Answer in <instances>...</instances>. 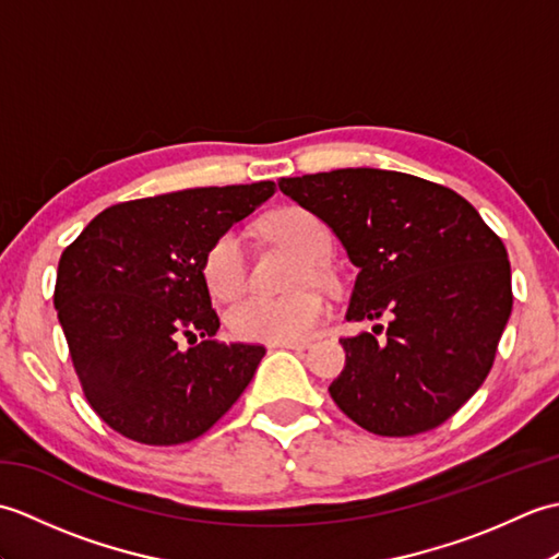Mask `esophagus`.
Returning <instances> with one entry per match:
<instances>
[{"label": "esophagus", "instance_id": "34e87169", "mask_svg": "<svg viewBox=\"0 0 559 559\" xmlns=\"http://www.w3.org/2000/svg\"><path fill=\"white\" fill-rule=\"evenodd\" d=\"M310 343L307 341H281V343H269V348H290V350H300L307 348Z\"/></svg>", "mask_w": 559, "mask_h": 559}]
</instances>
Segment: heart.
Returning a JSON list of instances; mask_svg holds the SVG:
<instances>
[{
	"label": "heart",
	"instance_id": "obj_1",
	"mask_svg": "<svg viewBox=\"0 0 559 559\" xmlns=\"http://www.w3.org/2000/svg\"><path fill=\"white\" fill-rule=\"evenodd\" d=\"M264 230L273 240L293 247L305 257L295 273V286H310V283H329L331 271L326 257L331 249V235L326 225L314 213L300 206L281 209L264 221ZM201 276L213 298L233 300L247 286V254L242 235L237 230H223L209 245L201 261ZM326 317V302L314 290H300L288 298H266V295H249L235 302L225 322L233 336L242 341L281 343L302 341L312 334L319 322Z\"/></svg>",
	"mask_w": 559,
	"mask_h": 559
}]
</instances>
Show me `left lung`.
Segmentation results:
<instances>
[{
    "label": "left lung",
    "mask_w": 559,
    "mask_h": 559,
    "mask_svg": "<svg viewBox=\"0 0 559 559\" xmlns=\"http://www.w3.org/2000/svg\"><path fill=\"white\" fill-rule=\"evenodd\" d=\"M281 192L338 235L358 266L348 319H379L343 336L336 406L362 430L411 437L449 420L495 362L512 314L507 249L454 189L423 177L343 168L283 177Z\"/></svg>",
    "instance_id": "left-lung-1"
}]
</instances>
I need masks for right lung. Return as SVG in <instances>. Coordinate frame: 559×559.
Instances as JSON below:
<instances>
[{
    "label": "right lung",
    "instance_id": "1",
    "mask_svg": "<svg viewBox=\"0 0 559 559\" xmlns=\"http://www.w3.org/2000/svg\"><path fill=\"white\" fill-rule=\"evenodd\" d=\"M273 192L254 182L122 201L59 257L55 307L71 362L115 432L151 447L192 442L252 382L266 348L213 338L221 319L201 261Z\"/></svg>",
    "mask_w": 559,
    "mask_h": 559
}]
</instances>
